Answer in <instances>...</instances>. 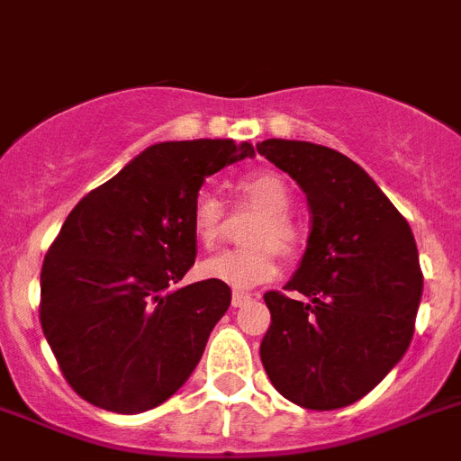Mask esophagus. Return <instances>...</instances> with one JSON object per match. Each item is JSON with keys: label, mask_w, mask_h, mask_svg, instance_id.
<instances>
[{"label": "esophagus", "mask_w": 461, "mask_h": 461, "mask_svg": "<svg viewBox=\"0 0 461 461\" xmlns=\"http://www.w3.org/2000/svg\"><path fill=\"white\" fill-rule=\"evenodd\" d=\"M250 299H253V294H248V292H234V294H231V306L239 308L243 306V303L250 302Z\"/></svg>", "instance_id": "1"}]
</instances>
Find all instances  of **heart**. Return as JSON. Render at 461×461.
I'll list each match as a JSON object with an SVG mask.
<instances>
[{"mask_svg": "<svg viewBox=\"0 0 461 461\" xmlns=\"http://www.w3.org/2000/svg\"><path fill=\"white\" fill-rule=\"evenodd\" d=\"M239 202L258 211V218L246 230L243 248L225 250L199 264V274L208 280H220L230 287H255L267 283L278 271L276 250L285 258L299 250L302 231L290 218L292 194L287 183L274 171H253L234 183ZM225 208L211 190H199L190 206V230L194 241L213 248L222 234Z\"/></svg>", "mask_w": 461, "mask_h": 461, "instance_id": "1", "label": "heart"}]
</instances>
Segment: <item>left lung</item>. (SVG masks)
<instances>
[{"instance_id":"left-lung-1","label":"left lung","mask_w":461,"mask_h":461,"mask_svg":"<svg viewBox=\"0 0 461 461\" xmlns=\"http://www.w3.org/2000/svg\"><path fill=\"white\" fill-rule=\"evenodd\" d=\"M258 153L306 194L311 234L285 290L267 292L271 327L259 346L276 390L297 406L334 411L369 394L411 346L422 297L406 218L339 150L267 139Z\"/></svg>"}]
</instances>
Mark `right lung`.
<instances>
[{
    "mask_svg": "<svg viewBox=\"0 0 461 461\" xmlns=\"http://www.w3.org/2000/svg\"><path fill=\"white\" fill-rule=\"evenodd\" d=\"M231 139L146 148L67 215L41 269V327L78 397L143 413L190 378L231 290L178 287L197 258L192 199L208 176L253 158Z\"/></svg>",
    "mask_w": 461,
    "mask_h": 461,
    "instance_id": "right-lung-1",
    "label": "right lung"
}]
</instances>
